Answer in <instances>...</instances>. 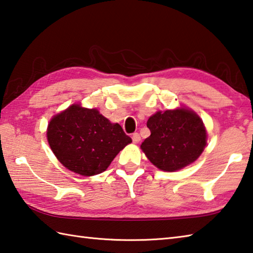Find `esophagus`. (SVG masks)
I'll list each match as a JSON object with an SVG mask.
<instances>
[{
    "instance_id": "esophagus-1",
    "label": "esophagus",
    "mask_w": 253,
    "mask_h": 253,
    "mask_svg": "<svg viewBox=\"0 0 253 253\" xmlns=\"http://www.w3.org/2000/svg\"><path fill=\"white\" fill-rule=\"evenodd\" d=\"M132 140H133V142L134 143H138L141 141V136H140V134L138 133H133V135H132Z\"/></svg>"
}]
</instances>
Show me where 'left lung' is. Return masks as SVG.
Returning a JSON list of instances; mask_svg holds the SVG:
<instances>
[{
    "instance_id": "1",
    "label": "left lung",
    "mask_w": 253,
    "mask_h": 253,
    "mask_svg": "<svg viewBox=\"0 0 253 253\" xmlns=\"http://www.w3.org/2000/svg\"><path fill=\"white\" fill-rule=\"evenodd\" d=\"M151 135L141 148L154 166L164 171H176L197 161L206 145L203 121L187 108L157 111L149 117Z\"/></svg>"
}]
</instances>
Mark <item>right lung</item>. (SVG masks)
Instances as JSON below:
<instances>
[{
    "mask_svg": "<svg viewBox=\"0 0 253 253\" xmlns=\"http://www.w3.org/2000/svg\"><path fill=\"white\" fill-rule=\"evenodd\" d=\"M47 137L55 157L65 168L94 176L109 167L118 153L132 142L118 123L97 109L72 105L51 119Z\"/></svg>",
    "mask_w": 253,
    "mask_h": 253,
    "instance_id": "obj_1",
    "label": "right lung"
}]
</instances>
